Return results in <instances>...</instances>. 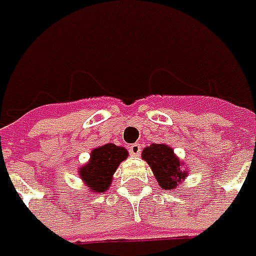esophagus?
Returning <instances> with one entry per match:
<instances>
[{
    "label": "esophagus",
    "mask_w": 256,
    "mask_h": 256,
    "mask_svg": "<svg viewBox=\"0 0 256 256\" xmlns=\"http://www.w3.org/2000/svg\"><path fill=\"white\" fill-rule=\"evenodd\" d=\"M128 151L134 156H138L141 154V151H142V146H141V144H132V145H130Z\"/></svg>",
    "instance_id": "esophagus-1"
}]
</instances>
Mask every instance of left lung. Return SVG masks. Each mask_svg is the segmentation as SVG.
I'll return each instance as SVG.
<instances>
[{"instance_id": "obj_1", "label": "left lung", "mask_w": 256, "mask_h": 256, "mask_svg": "<svg viewBox=\"0 0 256 256\" xmlns=\"http://www.w3.org/2000/svg\"><path fill=\"white\" fill-rule=\"evenodd\" d=\"M142 158L150 164L156 181L164 190H174L178 182L185 178L181 162L175 156L171 146L164 144H152L142 151Z\"/></svg>"}]
</instances>
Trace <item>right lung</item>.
I'll list each match as a JSON object with an SVG mask.
<instances>
[{"label":"right lung","mask_w":256,"mask_h":256,"mask_svg":"<svg viewBox=\"0 0 256 256\" xmlns=\"http://www.w3.org/2000/svg\"><path fill=\"white\" fill-rule=\"evenodd\" d=\"M126 156L128 151L124 146H116L114 144L102 145L91 152V161L80 170V175L91 191H106L114 172Z\"/></svg>","instance_id":"1"}]
</instances>
